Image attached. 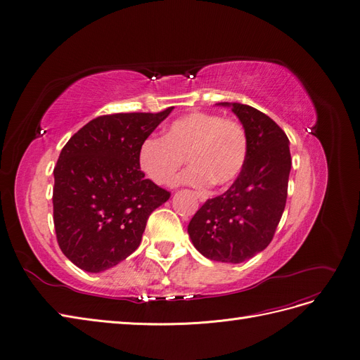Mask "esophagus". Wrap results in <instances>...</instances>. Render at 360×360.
<instances>
[{
  "label": "esophagus",
  "mask_w": 360,
  "mask_h": 360,
  "mask_svg": "<svg viewBox=\"0 0 360 360\" xmlns=\"http://www.w3.org/2000/svg\"><path fill=\"white\" fill-rule=\"evenodd\" d=\"M195 195H197V198H198L201 202H204V201L207 200V197H205L204 194H201V193H195Z\"/></svg>",
  "instance_id": "obj_1"
}]
</instances>
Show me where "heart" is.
<instances>
[{"mask_svg":"<svg viewBox=\"0 0 360 360\" xmlns=\"http://www.w3.org/2000/svg\"><path fill=\"white\" fill-rule=\"evenodd\" d=\"M248 139L242 124L212 112H191L165 129L163 139L148 137L139 150L143 174L158 185H172L185 158L181 181L195 186L232 184L243 169Z\"/></svg>","mask_w":360,"mask_h":360,"instance_id":"b5f03b06","label":"heart"}]
</instances>
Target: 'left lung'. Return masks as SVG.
I'll list each match as a JSON object with an SVG mask.
<instances>
[{
  "mask_svg": "<svg viewBox=\"0 0 360 360\" xmlns=\"http://www.w3.org/2000/svg\"><path fill=\"white\" fill-rule=\"evenodd\" d=\"M219 105L229 106L242 122L247 160L228 191L201 205L188 233L204 257L238 264L271 242L285 212L292 158L285 131L266 113L242 103Z\"/></svg>",
  "mask_w": 360,
  "mask_h": 360,
  "instance_id": "8db88e82",
  "label": "left lung"
}]
</instances>
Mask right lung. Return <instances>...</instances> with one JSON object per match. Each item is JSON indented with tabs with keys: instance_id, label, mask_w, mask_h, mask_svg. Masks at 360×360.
I'll return each mask as SVG.
<instances>
[{
	"instance_id": "1",
	"label": "right lung",
	"mask_w": 360,
	"mask_h": 360,
	"mask_svg": "<svg viewBox=\"0 0 360 360\" xmlns=\"http://www.w3.org/2000/svg\"><path fill=\"white\" fill-rule=\"evenodd\" d=\"M112 113L67 141L53 169V226L63 254L89 273L134 252L148 216L170 193L144 178L141 143L172 112Z\"/></svg>"
}]
</instances>
